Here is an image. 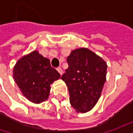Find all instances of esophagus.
<instances>
[{
	"mask_svg": "<svg viewBox=\"0 0 133 133\" xmlns=\"http://www.w3.org/2000/svg\"><path fill=\"white\" fill-rule=\"evenodd\" d=\"M57 70H58V72L59 73H60V75H61L63 74V70H62V69H61V68L58 67V68H57Z\"/></svg>",
	"mask_w": 133,
	"mask_h": 133,
	"instance_id": "obj_1",
	"label": "esophagus"
}]
</instances>
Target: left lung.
Listing matches in <instances>:
<instances>
[{
    "label": "left lung",
    "instance_id": "1",
    "mask_svg": "<svg viewBox=\"0 0 133 133\" xmlns=\"http://www.w3.org/2000/svg\"><path fill=\"white\" fill-rule=\"evenodd\" d=\"M66 61L68 68L61 79L68 87L72 107L84 113L92 110L99 99L106 81L107 65L86 48L73 50Z\"/></svg>",
    "mask_w": 133,
    "mask_h": 133
}]
</instances>
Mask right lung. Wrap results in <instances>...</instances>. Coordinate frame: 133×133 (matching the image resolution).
<instances>
[{"instance_id":"obj_1","label":"right lung","mask_w":133,"mask_h":133,"mask_svg":"<svg viewBox=\"0 0 133 133\" xmlns=\"http://www.w3.org/2000/svg\"><path fill=\"white\" fill-rule=\"evenodd\" d=\"M13 77L22 93L33 103L47 99L50 84L61 77L49 60L34 51L20 59L13 70Z\"/></svg>"}]
</instances>
